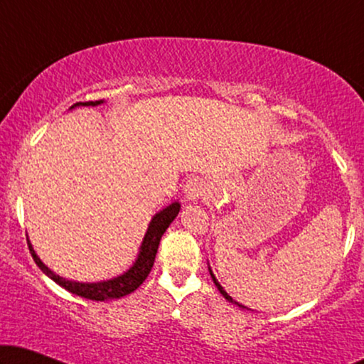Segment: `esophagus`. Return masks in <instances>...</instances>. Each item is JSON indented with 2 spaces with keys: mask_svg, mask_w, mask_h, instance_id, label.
Segmentation results:
<instances>
[{
  "mask_svg": "<svg viewBox=\"0 0 364 364\" xmlns=\"http://www.w3.org/2000/svg\"><path fill=\"white\" fill-rule=\"evenodd\" d=\"M203 192H205V186L198 178H191L183 186V193H186V198H188V200H197L198 197L203 196Z\"/></svg>",
  "mask_w": 364,
  "mask_h": 364,
  "instance_id": "esophagus-1",
  "label": "esophagus"
}]
</instances>
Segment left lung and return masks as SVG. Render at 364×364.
Returning a JSON list of instances; mask_svg holds the SVG:
<instances>
[{
  "instance_id": "1",
  "label": "left lung",
  "mask_w": 364,
  "mask_h": 364,
  "mask_svg": "<svg viewBox=\"0 0 364 364\" xmlns=\"http://www.w3.org/2000/svg\"><path fill=\"white\" fill-rule=\"evenodd\" d=\"M210 275H212V280H213V283H215V285H217V288H218V291H220V293H222V295H223V298H225V300H228V301L235 303V305H238V306H242V305H240V303H237V301H233V300H232V296H230V295H228V293H227L225 290H223V288L220 287V283H218V282L215 280V277H213V273H212V272H210ZM242 308H245V306H242Z\"/></svg>"
}]
</instances>
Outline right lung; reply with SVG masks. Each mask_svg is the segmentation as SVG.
Returning a JSON list of instances; mask_svg holds the SVG:
<instances>
[{
	"label": "right lung",
	"instance_id": "1",
	"mask_svg": "<svg viewBox=\"0 0 364 364\" xmlns=\"http://www.w3.org/2000/svg\"><path fill=\"white\" fill-rule=\"evenodd\" d=\"M101 102L102 101L82 102V106H97V104H101ZM74 106H77V104H74ZM178 210H181V205H178V202H173L152 218L151 225H149V228H147L146 237H144L141 253H139L134 267L129 272L124 273V275L112 278V280H109V282H101V283L69 282V280H66V278H61L59 275H56V273H53L51 270H49V268L44 265L41 260H39L38 255L33 250L31 243L28 242L29 253H31L33 260L36 262V265L41 268V270L46 273L51 280L56 282L59 287H63L64 290L71 291L77 296L87 298V300H96V301L114 300V298H121V296L129 295V293L137 290V288L142 285V282L146 280L147 275L152 270L154 262H156V253H157L159 243H161L164 232L167 230L173 218L177 217Z\"/></svg>",
	"mask_w": 364,
	"mask_h": 364
}]
</instances>
